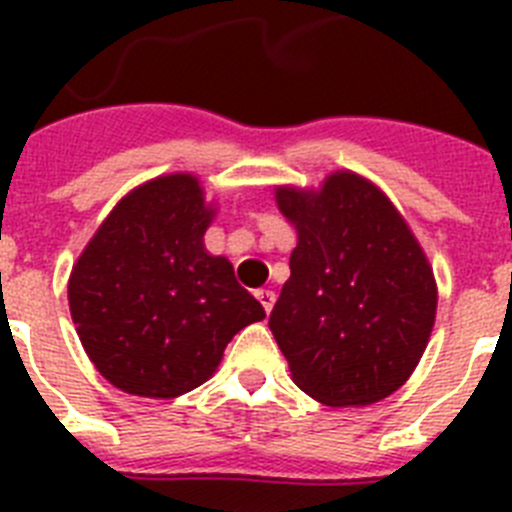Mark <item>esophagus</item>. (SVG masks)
Instances as JSON below:
<instances>
[{
    "instance_id": "obj_1",
    "label": "esophagus",
    "mask_w": 512,
    "mask_h": 512,
    "mask_svg": "<svg viewBox=\"0 0 512 512\" xmlns=\"http://www.w3.org/2000/svg\"><path fill=\"white\" fill-rule=\"evenodd\" d=\"M256 300L261 302V307H264L266 315H269L271 307H274V302H277V295H274L271 289H259V292H256Z\"/></svg>"
}]
</instances>
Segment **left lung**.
I'll return each mask as SVG.
<instances>
[{
    "label": "left lung",
    "mask_w": 512,
    "mask_h": 512,
    "mask_svg": "<svg viewBox=\"0 0 512 512\" xmlns=\"http://www.w3.org/2000/svg\"><path fill=\"white\" fill-rule=\"evenodd\" d=\"M297 230L269 328L292 382L330 408H364L408 382L436 323L433 266L374 182L333 171L318 189L274 187Z\"/></svg>",
    "instance_id": "1"
}]
</instances>
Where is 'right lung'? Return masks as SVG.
<instances>
[{
	"label": "right lung",
	"mask_w": 512,
	"mask_h": 512,
	"mask_svg": "<svg viewBox=\"0 0 512 512\" xmlns=\"http://www.w3.org/2000/svg\"><path fill=\"white\" fill-rule=\"evenodd\" d=\"M215 202L189 171L130 189L102 220L69 277L79 341L110 384L171 400L217 372L238 330L266 318L205 248Z\"/></svg>",
	"instance_id": "1"
}]
</instances>
